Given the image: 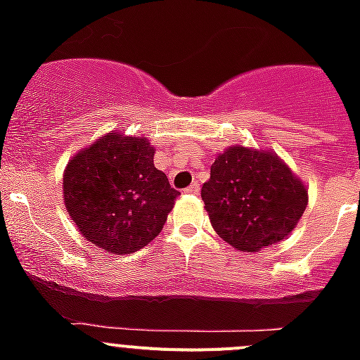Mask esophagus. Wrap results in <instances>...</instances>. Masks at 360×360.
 Instances as JSON below:
<instances>
[{
	"label": "esophagus",
	"instance_id": "esophagus-1",
	"mask_svg": "<svg viewBox=\"0 0 360 360\" xmlns=\"http://www.w3.org/2000/svg\"><path fill=\"white\" fill-rule=\"evenodd\" d=\"M184 193H186V195H198V193H200V184L198 182H193L189 187H186V189H184Z\"/></svg>",
	"mask_w": 360,
	"mask_h": 360
}]
</instances>
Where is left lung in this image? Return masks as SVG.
Wrapping results in <instances>:
<instances>
[{
    "mask_svg": "<svg viewBox=\"0 0 360 360\" xmlns=\"http://www.w3.org/2000/svg\"><path fill=\"white\" fill-rule=\"evenodd\" d=\"M202 200L219 238L243 252L285 240L308 203V191L269 151L229 148L211 165Z\"/></svg>",
    "mask_w": 360,
    "mask_h": 360,
    "instance_id": "8db88e82",
    "label": "left lung"
}]
</instances>
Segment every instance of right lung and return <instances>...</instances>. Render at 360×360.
Segmentation results:
<instances>
[{"mask_svg":"<svg viewBox=\"0 0 360 360\" xmlns=\"http://www.w3.org/2000/svg\"><path fill=\"white\" fill-rule=\"evenodd\" d=\"M153 155L148 139L110 133L66 167V211L82 236L106 252L131 254L155 240L180 195Z\"/></svg>","mask_w":360,"mask_h":360,"instance_id":"right-lung-1","label":"right lung"}]
</instances>
